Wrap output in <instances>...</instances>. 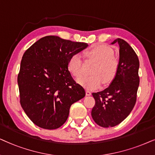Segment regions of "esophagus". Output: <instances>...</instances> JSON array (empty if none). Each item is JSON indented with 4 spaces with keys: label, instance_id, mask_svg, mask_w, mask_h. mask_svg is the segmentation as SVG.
<instances>
[{
    "label": "esophagus",
    "instance_id": "1",
    "mask_svg": "<svg viewBox=\"0 0 155 155\" xmlns=\"http://www.w3.org/2000/svg\"><path fill=\"white\" fill-rule=\"evenodd\" d=\"M86 96H91V91H86Z\"/></svg>",
    "mask_w": 155,
    "mask_h": 155
}]
</instances>
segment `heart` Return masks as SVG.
Masks as SVG:
<instances>
[{
	"label": "heart",
	"instance_id": "b5f03b06",
	"mask_svg": "<svg viewBox=\"0 0 155 155\" xmlns=\"http://www.w3.org/2000/svg\"><path fill=\"white\" fill-rule=\"evenodd\" d=\"M113 54V49L104 45H96L86 51V56L97 63L91 70L92 75L82 76L77 80L78 83L88 90L99 88L104 82L105 84L110 83L116 75L119 64ZM67 69L75 78L82 75V61L79 54H74L69 57Z\"/></svg>",
	"mask_w": 155,
	"mask_h": 155
}]
</instances>
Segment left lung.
I'll return each mask as SVG.
<instances>
[{
    "label": "left lung",
    "mask_w": 155,
    "mask_h": 155,
    "mask_svg": "<svg viewBox=\"0 0 155 155\" xmlns=\"http://www.w3.org/2000/svg\"><path fill=\"white\" fill-rule=\"evenodd\" d=\"M119 45V64L116 75L108 88L93 93L96 104L91 116L103 127H114L128 116L136 103L140 84V62L128 43L117 38L111 44Z\"/></svg>",
    "instance_id": "1"
}]
</instances>
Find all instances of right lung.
Wrapping results in <instances>:
<instances>
[{
  "label": "right lung",
  "instance_id": "obj_1",
  "mask_svg": "<svg viewBox=\"0 0 155 155\" xmlns=\"http://www.w3.org/2000/svg\"><path fill=\"white\" fill-rule=\"evenodd\" d=\"M88 46L50 35L24 53L18 76L20 104L38 127L59 128L67 121L71 105L85 96V90L68 71L67 62Z\"/></svg>",
  "mask_w": 155,
  "mask_h": 155
}]
</instances>
